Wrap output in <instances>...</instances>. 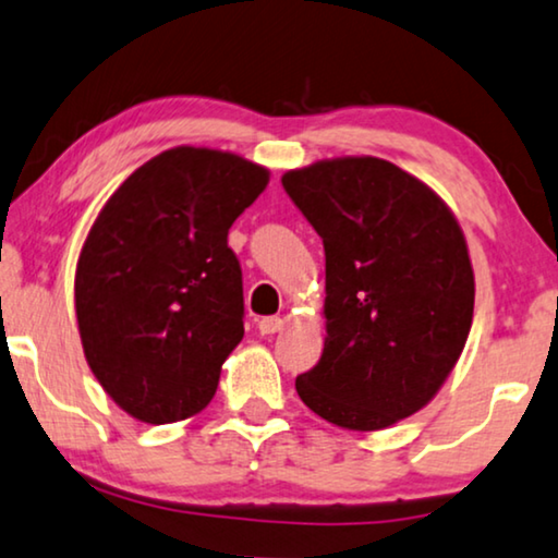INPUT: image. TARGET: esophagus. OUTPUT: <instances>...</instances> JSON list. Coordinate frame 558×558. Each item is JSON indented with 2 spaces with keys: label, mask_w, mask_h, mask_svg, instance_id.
<instances>
[{
  "label": "esophagus",
  "mask_w": 558,
  "mask_h": 558,
  "mask_svg": "<svg viewBox=\"0 0 558 558\" xmlns=\"http://www.w3.org/2000/svg\"><path fill=\"white\" fill-rule=\"evenodd\" d=\"M257 328H260L263 336H272V333H278L280 328H282V318H278V316L260 318V320H257Z\"/></svg>",
  "instance_id": "esophagus-1"
}]
</instances>
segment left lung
Here are the masks:
<instances>
[{"label": "left lung", "mask_w": 558, "mask_h": 558, "mask_svg": "<svg viewBox=\"0 0 558 558\" xmlns=\"http://www.w3.org/2000/svg\"><path fill=\"white\" fill-rule=\"evenodd\" d=\"M326 253V343L298 397L347 429L420 412L465 349L475 278L458 219L395 163L343 156L282 174Z\"/></svg>", "instance_id": "1"}]
</instances>
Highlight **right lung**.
I'll return each instance as SVG.
<instances>
[{
  "instance_id": "add662e5",
  "label": "right lung",
  "mask_w": 558,
  "mask_h": 558,
  "mask_svg": "<svg viewBox=\"0 0 558 558\" xmlns=\"http://www.w3.org/2000/svg\"><path fill=\"white\" fill-rule=\"evenodd\" d=\"M268 169L177 146L138 167L100 209L75 270V316L108 397L148 425L202 412L245 336L234 219Z\"/></svg>"
}]
</instances>
